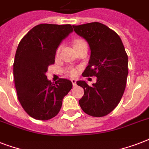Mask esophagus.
<instances>
[{
  "label": "esophagus",
  "instance_id": "esophagus-1",
  "mask_svg": "<svg viewBox=\"0 0 149 149\" xmlns=\"http://www.w3.org/2000/svg\"><path fill=\"white\" fill-rule=\"evenodd\" d=\"M71 81H72V85H73V86H77V79H71Z\"/></svg>",
  "mask_w": 149,
  "mask_h": 149
}]
</instances>
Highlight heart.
Here are the masks:
<instances>
[{
  "mask_svg": "<svg viewBox=\"0 0 149 149\" xmlns=\"http://www.w3.org/2000/svg\"><path fill=\"white\" fill-rule=\"evenodd\" d=\"M86 42L84 40H83V39H76V40L74 41V46H77V45H80V44H83V43H85ZM61 48H62V46H58V48L57 49V51H56V55H58V53H59V52H60L61 50ZM69 73H70V75H71V76H75V75L77 74V71L75 70H73V69H71V70H69Z\"/></svg>",
  "mask_w": 149,
  "mask_h": 149,
  "instance_id": "b5f03b06",
  "label": "heart"
}]
</instances>
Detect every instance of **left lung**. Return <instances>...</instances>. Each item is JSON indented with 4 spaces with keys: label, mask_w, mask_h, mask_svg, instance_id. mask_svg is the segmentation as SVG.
<instances>
[{
    "label": "left lung",
    "mask_w": 149,
    "mask_h": 149,
    "mask_svg": "<svg viewBox=\"0 0 149 149\" xmlns=\"http://www.w3.org/2000/svg\"><path fill=\"white\" fill-rule=\"evenodd\" d=\"M72 27L86 39L91 51L82 75L97 77L92 86L84 80L77 82L84 90L79 106L89 115L104 117L118 106L124 94L128 74L127 55L119 36L105 24L91 22Z\"/></svg>",
    "instance_id": "left-lung-1"
}]
</instances>
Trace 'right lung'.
<instances>
[{
    "mask_svg": "<svg viewBox=\"0 0 149 149\" xmlns=\"http://www.w3.org/2000/svg\"><path fill=\"white\" fill-rule=\"evenodd\" d=\"M72 30L70 24H41L31 29L18 44L14 62V78L20 104L31 118L46 120L60 111L72 82L47 79L49 65L55 63L57 48Z\"/></svg>",
    "mask_w": 149,
    "mask_h": 149,
    "instance_id": "obj_1",
    "label": "right lung"
}]
</instances>
